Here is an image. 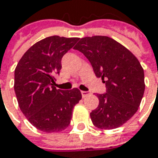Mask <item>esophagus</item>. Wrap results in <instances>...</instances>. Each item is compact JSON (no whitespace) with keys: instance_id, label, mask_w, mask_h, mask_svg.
Masks as SVG:
<instances>
[{"instance_id":"34e87169","label":"esophagus","mask_w":158,"mask_h":158,"mask_svg":"<svg viewBox=\"0 0 158 158\" xmlns=\"http://www.w3.org/2000/svg\"><path fill=\"white\" fill-rule=\"evenodd\" d=\"M81 94H82V97L83 98H85V97H87V96L89 95V92H85V91H81Z\"/></svg>"}]
</instances>
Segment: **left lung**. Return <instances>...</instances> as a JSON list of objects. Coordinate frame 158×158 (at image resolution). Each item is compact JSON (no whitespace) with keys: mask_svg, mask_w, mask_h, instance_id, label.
I'll list each match as a JSON object with an SVG mask.
<instances>
[{"mask_svg":"<svg viewBox=\"0 0 158 158\" xmlns=\"http://www.w3.org/2000/svg\"><path fill=\"white\" fill-rule=\"evenodd\" d=\"M74 49L87 57L96 76L106 83V94L96 95L99 106L90 114L93 124L101 129L123 126L138 110L144 94L143 68L137 57L106 35L81 38Z\"/></svg>","mask_w":158,"mask_h":158,"instance_id":"1","label":"left lung"}]
</instances>
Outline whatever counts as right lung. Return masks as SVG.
Wrapping results in <instances>:
<instances>
[{
    "mask_svg": "<svg viewBox=\"0 0 158 158\" xmlns=\"http://www.w3.org/2000/svg\"><path fill=\"white\" fill-rule=\"evenodd\" d=\"M79 39L48 36L30 47L15 67L14 89L20 109L43 132H60L67 128L74 106L82 98L78 88L63 91L53 85L63 56Z\"/></svg>",
    "mask_w": 158,
    "mask_h": 158,
    "instance_id": "obj_1",
    "label": "right lung"
}]
</instances>
